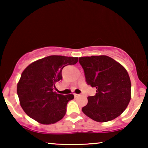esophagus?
Instances as JSON below:
<instances>
[{"instance_id": "esophagus-1", "label": "esophagus", "mask_w": 148, "mask_h": 148, "mask_svg": "<svg viewBox=\"0 0 148 148\" xmlns=\"http://www.w3.org/2000/svg\"><path fill=\"white\" fill-rule=\"evenodd\" d=\"M74 96H75V97H78V96H80V94H74Z\"/></svg>"}]
</instances>
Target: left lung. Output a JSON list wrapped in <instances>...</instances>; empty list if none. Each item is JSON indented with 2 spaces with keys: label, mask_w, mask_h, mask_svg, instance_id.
<instances>
[{
  "label": "left lung",
  "mask_w": 148,
  "mask_h": 148,
  "mask_svg": "<svg viewBox=\"0 0 148 148\" xmlns=\"http://www.w3.org/2000/svg\"><path fill=\"white\" fill-rule=\"evenodd\" d=\"M88 85L96 88L95 96L88 97L82 111L97 122L112 121L122 114L131 100V84L127 70L109 56L80 57Z\"/></svg>",
  "instance_id": "1"
}]
</instances>
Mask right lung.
Masks as SVG:
<instances>
[{
	"instance_id": "obj_1",
	"label": "right lung",
	"mask_w": 148,
	"mask_h": 148,
	"mask_svg": "<svg viewBox=\"0 0 148 148\" xmlns=\"http://www.w3.org/2000/svg\"><path fill=\"white\" fill-rule=\"evenodd\" d=\"M77 61V57L52 55L26 67L17 84V95L21 108L30 118L44 125L63 118L67 103L74 96L56 94L53 90L62 79V69Z\"/></svg>"
}]
</instances>
